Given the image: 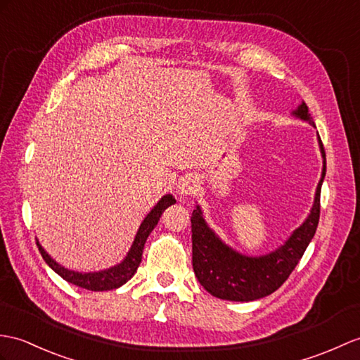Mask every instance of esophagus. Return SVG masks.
<instances>
[{
	"instance_id": "obj_1",
	"label": "esophagus",
	"mask_w": 360,
	"mask_h": 360,
	"mask_svg": "<svg viewBox=\"0 0 360 360\" xmlns=\"http://www.w3.org/2000/svg\"><path fill=\"white\" fill-rule=\"evenodd\" d=\"M196 188V179L191 176V174H186L182 176L176 184V191L181 196H188L195 191Z\"/></svg>"
}]
</instances>
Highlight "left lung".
I'll list each match as a JSON object with an SVG mask.
<instances>
[{"mask_svg":"<svg viewBox=\"0 0 360 360\" xmlns=\"http://www.w3.org/2000/svg\"><path fill=\"white\" fill-rule=\"evenodd\" d=\"M297 118L314 125L305 103L293 112ZM323 158L322 178L317 184L314 204L308 218L293 235L274 252L264 256H245L225 245L202 218L199 205L191 213V242H193V270L200 285L214 297L236 302H248L271 295L288 279L291 271L310 244L321 214V187L327 172L325 150L319 138Z\"/></svg>","mask_w":360,"mask_h":360,"instance_id":"8db88e82","label":"left lung"}]
</instances>
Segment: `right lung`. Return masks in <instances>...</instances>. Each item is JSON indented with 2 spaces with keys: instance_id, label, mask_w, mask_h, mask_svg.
<instances>
[{
  "instance_id": "right-lung-1",
  "label": "right lung",
  "mask_w": 360,
  "mask_h": 360,
  "mask_svg": "<svg viewBox=\"0 0 360 360\" xmlns=\"http://www.w3.org/2000/svg\"><path fill=\"white\" fill-rule=\"evenodd\" d=\"M174 202H176V199H174L172 195L162 196L160 202H158L152 208V212L146 216V219L142 221V224L139 225V230L136 233L135 240H133L131 248L129 250V253H127V256H125L124 261L121 264L110 266V269L103 270V271L79 273V271L64 269L63 265L53 261V259L46 253V250L41 247L38 240H37V245H38L39 253H41V256H43L46 264L55 273L60 274L64 281L70 282L77 287L90 290V291L115 290V288L124 285V283L129 279H131V276L136 273L138 266L141 264V259H142V250H144V244H146L148 235L156 227V224H158V221H160L161 214L164 213L165 208L170 207Z\"/></svg>"
}]
</instances>
